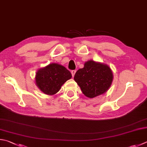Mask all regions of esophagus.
<instances>
[{"instance_id":"34e87169","label":"esophagus","mask_w":147,"mask_h":147,"mask_svg":"<svg viewBox=\"0 0 147 147\" xmlns=\"http://www.w3.org/2000/svg\"><path fill=\"white\" fill-rule=\"evenodd\" d=\"M76 70H71V75H72V77H74L75 74H76Z\"/></svg>"}]
</instances>
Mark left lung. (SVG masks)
I'll return each mask as SVG.
<instances>
[{"instance_id": "left-lung-1", "label": "left lung", "mask_w": 147, "mask_h": 147, "mask_svg": "<svg viewBox=\"0 0 147 147\" xmlns=\"http://www.w3.org/2000/svg\"><path fill=\"white\" fill-rule=\"evenodd\" d=\"M113 79V72L109 66L93 60L86 62L84 68L77 70L74 76L83 94L91 98L106 93Z\"/></svg>"}]
</instances>
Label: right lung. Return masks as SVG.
<instances>
[{
	"label": "right lung",
	"mask_w": 147,
	"mask_h": 147,
	"mask_svg": "<svg viewBox=\"0 0 147 147\" xmlns=\"http://www.w3.org/2000/svg\"><path fill=\"white\" fill-rule=\"evenodd\" d=\"M71 78L70 71L57 63H51L41 68L36 74V84L46 95H52L57 93L61 86Z\"/></svg>",
	"instance_id": "obj_1"
}]
</instances>
